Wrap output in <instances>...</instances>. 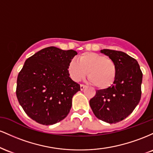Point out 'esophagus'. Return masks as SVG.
Listing matches in <instances>:
<instances>
[{
	"instance_id": "34e87169",
	"label": "esophagus",
	"mask_w": 153,
	"mask_h": 153,
	"mask_svg": "<svg viewBox=\"0 0 153 153\" xmlns=\"http://www.w3.org/2000/svg\"><path fill=\"white\" fill-rule=\"evenodd\" d=\"M85 88H86V85H82V84H81V85H80V90H81V91L83 90V89H85Z\"/></svg>"
}]
</instances>
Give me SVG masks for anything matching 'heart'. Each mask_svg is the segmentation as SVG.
I'll return each mask as SVG.
<instances>
[{
    "mask_svg": "<svg viewBox=\"0 0 153 153\" xmlns=\"http://www.w3.org/2000/svg\"><path fill=\"white\" fill-rule=\"evenodd\" d=\"M68 71L72 80L75 82L85 78L88 72L90 81L99 89L105 90L114 83L117 68L111 59L96 52H86L79 56L78 61H70Z\"/></svg>",
    "mask_w": 153,
    "mask_h": 153,
    "instance_id": "heart-1",
    "label": "heart"
}]
</instances>
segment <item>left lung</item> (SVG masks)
Listing matches in <instances>:
<instances>
[{
	"label": "left lung",
	"mask_w": 153,
	"mask_h": 153,
	"mask_svg": "<svg viewBox=\"0 0 153 153\" xmlns=\"http://www.w3.org/2000/svg\"><path fill=\"white\" fill-rule=\"evenodd\" d=\"M101 52L114 61L117 77L109 88L96 91L89 103L98 119L115 124L131 114L140 102L143 73L137 61L124 52L107 49Z\"/></svg>",
	"instance_id": "1"
}]
</instances>
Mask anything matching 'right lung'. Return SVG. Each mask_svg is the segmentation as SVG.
<instances>
[{"mask_svg":"<svg viewBox=\"0 0 153 153\" xmlns=\"http://www.w3.org/2000/svg\"><path fill=\"white\" fill-rule=\"evenodd\" d=\"M77 54L49 47L24 62L17 78L16 96L26 114L39 124L52 125L69 114L73 96L80 91L68 71Z\"/></svg>","mask_w":153,"mask_h":153,"instance_id":"obj_1","label":"right lung"}]
</instances>
